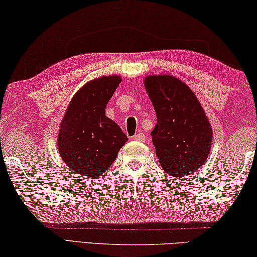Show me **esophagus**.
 <instances>
[{
    "mask_svg": "<svg viewBox=\"0 0 257 257\" xmlns=\"http://www.w3.org/2000/svg\"><path fill=\"white\" fill-rule=\"evenodd\" d=\"M133 139H134V141H136V142H142L143 143V142H145V139H146V136H145V134L139 133L137 135H135Z\"/></svg>",
    "mask_w": 257,
    "mask_h": 257,
    "instance_id": "esophagus-1",
    "label": "esophagus"
}]
</instances>
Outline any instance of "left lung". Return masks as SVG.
Instances as JSON below:
<instances>
[{"mask_svg": "<svg viewBox=\"0 0 257 257\" xmlns=\"http://www.w3.org/2000/svg\"><path fill=\"white\" fill-rule=\"evenodd\" d=\"M144 85L157 116L152 141L162 169L172 177L193 174L208 160L212 144L201 103L184 82L169 74L148 75Z\"/></svg>", "mask_w": 257, "mask_h": 257, "instance_id": "obj_1", "label": "left lung"}]
</instances>
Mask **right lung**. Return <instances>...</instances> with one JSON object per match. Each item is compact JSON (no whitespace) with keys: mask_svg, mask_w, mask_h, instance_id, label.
Instances as JSON below:
<instances>
[{"mask_svg":"<svg viewBox=\"0 0 257 257\" xmlns=\"http://www.w3.org/2000/svg\"><path fill=\"white\" fill-rule=\"evenodd\" d=\"M121 83L120 75L101 76L78 90L59 123V155L73 173L99 177L115 161L128 138L105 108Z\"/></svg>","mask_w":257,"mask_h":257,"instance_id":"1","label":"right lung"}]
</instances>
